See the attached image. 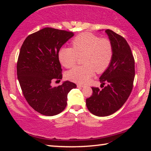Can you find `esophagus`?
I'll return each instance as SVG.
<instances>
[{
  "label": "esophagus",
  "instance_id": "esophagus-1",
  "mask_svg": "<svg viewBox=\"0 0 151 151\" xmlns=\"http://www.w3.org/2000/svg\"><path fill=\"white\" fill-rule=\"evenodd\" d=\"M84 86L83 85H80V84H77V87H78V88H83L84 87Z\"/></svg>",
  "mask_w": 151,
  "mask_h": 151
}]
</instances>
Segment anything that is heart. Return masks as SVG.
Wrapping results in <instances>:
<instances>
[{
	"mask_svg": "<svg viewBox=\"0 0 151 151\" xmlns=\"http://www.w3.org/2000/svg\"><path fill=\"white\" fill-rule=\"evenodd\" d=\"M73 48L63 47L58 52V59L63 66L71 68L78 57L83 58L85 65L76 66L66 73V77L75 83L85 84L94 76L95 71L102 73L111 65L113 47L110 40L101 39L89 32H83L72 41Z\"/></svg>",
	"mask_w": 151,
	"mask_h": 151,
	"instance_id": "obj_1",
	"label": "heart"
}]
</instances>
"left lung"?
Listing matches in <instances>:
<instances>
[{"instance_id": "8db88e82", "label": "left lung", "mask_w": 151, "mask_h": 151, "mask_svg": "<svg viewBox=\"0 0 151 151\" xmlns=\"http://www.w3.org/2000/svg\"><path fill=\"white\" fill-rule=\"evenodd\" d=\"M113 47L111 65L100 76V90L93 87V95L86 99V104L92 114L106 116L122 107L131 94L135 75L134 60L131 48L123 37L111 30H105Z\"/></svg>"}]
</instances>
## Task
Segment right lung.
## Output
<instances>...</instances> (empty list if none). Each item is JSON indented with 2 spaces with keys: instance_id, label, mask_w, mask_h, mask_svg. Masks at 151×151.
I'll list each match as a JSON object with an SVG mask.
<instances>
[{
  "instance_id": "1",
  "label": "right lung",
  "mask_w": 151,
  "mask_h": 151,
  "mask_svg": "<svg viewBox=\"0 0 151 151\" xmlns=\"http://www.w3.org/2000/svg\"><path fill=\"white\" fill-rule=\"evenodd\" d=\"M73 36L72 32L47 27L28 36L20 48L18 80L29 105L43 115L60 113L67 104L68 93L76 88L68 81L51 85L63 78L58 52Z\"/></svg>"
}]
</instances>
